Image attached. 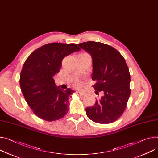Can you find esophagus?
<instances>
[{"instance_id":"1","label":"esophagus","mask_w":158,"mask_h":158,"mask_svg":"<svg viewBox=\"0 0 158 158\" xmlns=\"http://www.w3.org/2000/svg\"><path fill=\"white\" fill-rule=\"evenodd\" d=\"M76 94H77V95H81V96L84 95V93H82V92H81V91H76Z\"/></svg>"}]
</instances>
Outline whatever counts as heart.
Masks as SVG:
<instances>
[{
	"label": "heart",
	"mask_w": 158,
	"mask_h": 158,
	"mask_svg": "<svg viewBox=\"0 0 158 158\" xmlns=\"http://www.w3.org/2000/svg\"><path fill=\"white\" fill-rule=\"evenodd\" d=\"M77 86H80V85H81V84H80L79 82H78V83H77Z\"/></svg>",
	"instance_id": "b5f03b06"
}]
</instances>
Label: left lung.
Returning <instances> with one entry per match:
<instances>
[{"label": "left lung", "mask_w": 158, "mask_h": 158, "mask_svg": "<svg viewBox=\"0 0 158 158\" xmlns=\"http://www.w3.org/2000/svg\"><path fill=\"white\" fill-rule=\"evenodd\" d=\"M78 45L92 57L93 87L96 92L103 93L93 106L85 108L87 116L98 123L113 122L125 111L131 94V76L125 59L115 48L100 42L89 41Z\"/></svg>", "instance_id": "8db88e82"}]
</instances>
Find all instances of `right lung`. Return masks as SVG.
Returning a JSON list of instances; mask_svg holds the SVG:
<instances>
[{
	"label": "right lung",
	"mask_w": 158,
	"mask_h": 158,
	"mask_svg": "<svg viewBox=\"0 0 158 158\" xmlns=\"http://www.w3.org/2000/svg\"><path fill=\"white\" fill-rule=\"evenodd\" d=\"M80 50L75 44L52 43L34 51L25 61L20 87L27 103L39 118L52 122L67 114L69 98L75 91L56 86L53 76L59 73L64 57Z\"/></svg>",
	"instance_id": "add662e5"
}]
</instances>
